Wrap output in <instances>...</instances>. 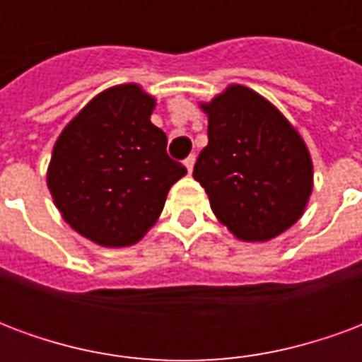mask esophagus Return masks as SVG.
Instances as JSON below:
<instances>
[{
	"instance_id": "esophagus-1",
	"label": "esophagus",
	"mask_w": 362,
	"mask_h": 362,
	"mask_svg": "<svg viewBox=\"0 0 362 362\" xmlns=\"http://www.w3.org/2000/svg\"><path fill=\"white\" fill-rule=\"evenodd\" d=\"M184 165L188 168V173H192V170H194V165H196V155H189V157L184 160Z\"/></svg>"
}]
</instances>
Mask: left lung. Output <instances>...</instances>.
<instances>
[{
    "mask_svg": "<svg viewBox=\"0 0 362 362\" xmlns=\"http://www.w3.org/2000/svg\"><path fill=\"white\" fill-rule=\"evenodd\" d=\"M202 108L209 143L194 178L217 219L246 243H266L295 225L312 192L310 155L295 127L243 85H230Z\"/></svg>",
    "mask_w": 362,
    "mask_h": 362,
    "instance_id": "8db88e82",
    "label": "left lung"
}]
</instances>
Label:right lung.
I'll use <instances>...</instances> for the list:
<instances>
[{
    "instance_id": "add662e5",
    "label": "right lung",
    "mask_w": 362,
    "mask_h": 362,
    "mask_svg": "<svg viewBox=\"0 0 362 362\" xmlns=\"http://www.w3.org/2000/svg\"><path fill=\"white\" fill-rule=\"evenodd\" d=\"M155 98L137 85L95 96L52 151L48 188L62 217L100 246H129L158 219L186 166L166 153L151 124Z\"/></svg>"
}]
</instances>
